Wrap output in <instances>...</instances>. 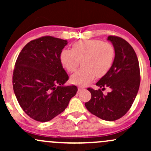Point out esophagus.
Listing matches in <instances>:
<instances>
[{
  "mask_svg": "<svg viewBox=\"0 0 151 151\" xmlns=\"http://www.w3.org/2000/svg\"><path fill=\"white\" fill-rule=\"evenodd\" d=\"M84 87H81V86H79V87H78V92H80L81 91L84 90Z\"/></svg>",
  "mask_w": 151,
  "mask_h": 151,
  "instance_id": "1",
  "label": "esophagus"
}]
</instances>
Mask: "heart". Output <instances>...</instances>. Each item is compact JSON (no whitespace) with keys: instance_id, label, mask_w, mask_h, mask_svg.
Instances as JSON below:
<instances>
[{"instance_id":"1","label":"heart","mask_w":151,"mask_h":151,"mask_svg":"<svg viewBox=\"0 0 151 151\" xmlns=\"http://www.w3.org/2000/svg\"><path fill=\"white\" fill-rule=\"evenodd\" d=\"M115 49L111 43L99 40H84L73 43L70 50L60 53V62L67 72H75L79 62L82 67L71 77L74 84L86 86L95 76L104 77L110 71L115 60Z\"/></svg>"}]
</instances>
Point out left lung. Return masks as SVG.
<instances>
[{
	"mask_svg": "<svg viewBox=\"0 0 151 151\" xmlns=\"http://www.w3.org/2000/svg\"><path fill=\"white\" fill-rule=\"evenodd\" d=\"M115 49V60L110 71L96 84L100 89L88 88L91 98L85 103L87 110L105 121H112L124 116L132 106L141 81L139 63L133 48L127 41L110 35ZM106 86L112 91L104 95Z\"/></svg>",
	"mask_w": 151,
	"mask_h": 151,
	"instance_id": "left-lung-1",
	"label": "left lung"
}]
</instances>
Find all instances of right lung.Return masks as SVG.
<instances>
[{"label": "right lung", "mask_w": 151, "mask_h": 151, "mask_svg": "<svg viewBox=\"0 0 151 151\" xmlns=\"http://www.w3.org/2000/svg\"><path fill=\"white\" fill-rule=\"evenodd\" d=\"M67 44V40L44 36L27 43L17 58L13 90L22 110L34 120H52L77 93L76 86H64L69 77L60 56Z\"/></svg>", "instance_id": "right-lung-1"}]
</instances>
